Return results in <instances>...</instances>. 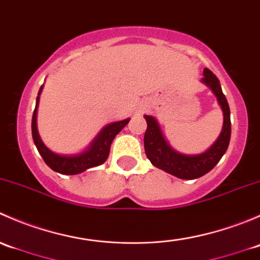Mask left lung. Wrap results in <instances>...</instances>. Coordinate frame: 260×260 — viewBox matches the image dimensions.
Returning a JSON list of instances; mask_svg holds the SVG:
<instances>
[{
    "instance_id": "obj_1",
    "label": "left lung",
    "mask_w": 260,
    "mask_h": 260,
    "mask_svg": "<svg viewBox=\"0 0 260 260\" xmlns=\"http://www.w3.org/2000/svg\"><path fill=\"white\" fill-rule=\"evenodd\" d=\"M204 84L211 89L216 96L224 114V124L219 138L215 141L208 151L200 154H182L175 151L165 140L156 118L152 115H145L147 129L145 133V151L151 164L157 169L164 170L167 174L182 180H193L204 176L211 171L215 165L220 161L229 146L232 135V123H230V109L226 98L222 94L220 81L209 69H204Z\"/></svg>"
}]
</instances>
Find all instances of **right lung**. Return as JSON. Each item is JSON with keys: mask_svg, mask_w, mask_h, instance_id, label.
<instances>
[{"mask_svg": "<svg viewBox=\"0 0 260 260\" xmlns=\"http://www.w3.org/2000/svg\"><path fill=\"white\" fill-rule=\"evenodd\" d=\"M43 91V86L39 90V95L36 98V107L32 114V122H31V131H32V138L35 142L36 148L39 153L44 158L45 164L48 165L55 172H59L62 175H78L81 172L86 171L91 167L99 166L104 164L109 156V149L113 142L114 137L127 125L129 119L119 120V122L111 123L106 125L103 129L99 132L90 143V146L84 152L78 154H70V156H64V154H57L44 145L40 136L38 132V124H36V115H38V104L40 101V94Z\"/></svg>", "mask_w": 260, "mask_h": 260, "instance_id": "obj_1", "label": "right lung"}]
</instances>
